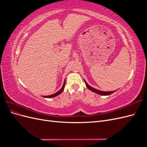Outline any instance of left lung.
I'll use <instances>...</instances> for the list:
<instances>
[{
	"instance_id": "1",
	"label": "left lung",
	"mask_w": 147,
	"mask_h": 147,
	"mask_svg": "<svg viewBox=\"0 0 147 147\" xmlns=\"http://www.w3.org/2000/svg\"><path fill=\"white\" fill-rule=\"evenodd\" d=\"M84 83H85V84H86V87L89 89V90L92 91V92H95V93H97V94L102 95V96H109V95H110V94H112V93H113L114 92H115L116 91H117V90L112 91H100V90H97V89H95V88H92V87L90 86L89 85V84L86 83V82L85 80H84Z\"/></svg>"
}]
</instances>
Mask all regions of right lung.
Masks as SVG:
<instances>
[{"label":"right lung","mask_w":147,"mask_h":147,"mask_svg":"<svg viewBox=\"0 0 147 147\" xmlns=\"http://www.w3.org/2000/svg\"><path fill=\"white\" fill-rule=\"evenodd\" d=\"M65 82L64 80V84H63V87H62L61 88V90L59 91H58L57 92H56V93H55V94H51V95H49V96H43V97H45V98H52V97H56L57 96H58L59 94H60L63 91L64 89V86H65Z\"/></svg>","instance_id":"obj_1"}]
</instances>
